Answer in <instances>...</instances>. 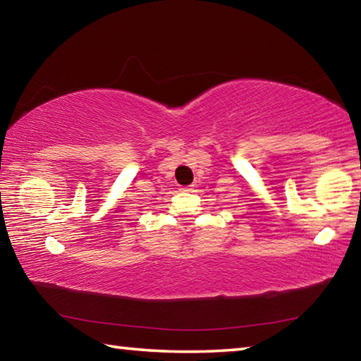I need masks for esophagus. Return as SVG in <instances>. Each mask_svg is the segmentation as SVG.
Here are the masks:
<instances>
[{
	"instance_id": "34e87169",
	"label": "esophagus",
	"mask_w": 361,
	"mask_h": 361,
	"mask_svg": "<svg viewBox=\"0 0 361 361\" xmlns=\"http://www.w3.org/2000/svg\"><path fill=\"white\" fill-rule=\"evenodd\" d=\"M194 189V186H185V188H181V191L183 192H191Z\"/></svg>"
}]
</instances>
